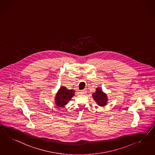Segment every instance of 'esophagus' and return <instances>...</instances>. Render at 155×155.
<instances>
[{
    "instance_id": "esophagus-1",
    "label": "esophagus",
    "mask_w": 155,
    "mask_h": 155,
    "mask_svg": "<svg viewBox=\"0 0 155 155\" xmlns=\"http://www.w3.org/2000/svg\"><path fill=\"white\" fill-rule=\"evenodd\" d=\"M86 92H87V90H86V89H84L83 90H81V91H80V93H81V94H85Z\"/></svg>"
}]
</instances>
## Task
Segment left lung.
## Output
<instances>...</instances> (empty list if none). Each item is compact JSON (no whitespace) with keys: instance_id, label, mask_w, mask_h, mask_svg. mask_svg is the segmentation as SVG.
I'll use <instances>...</instances> for the list:
<instances>
[{"instance_id":"obj_1","label":"left lung","mask_w":155,"mask_h":155,"mask_svg":"<svg viewBox=\"0 0 155 155\" xmlns=\"http://www.w3.org/2000/svg\"><path fill=\"white\" fill-rule=\"evenodd\" d=\"M94 100L100 107H104L108 103V96L100 87L96 88V91L92 95Z\"/></svg>"}]
</instances>
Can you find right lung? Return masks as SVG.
I'll list each match as a JSON object with an SVG mask.
<instances>
[{
    "label": "right lung",
    "instance_id": "right-lung-1",
    "mask_svg": "<svg viewBox=\"0 0 155 155\" xmlns=\"http://www.w3.org/2000/svg\"><path fill=\"white\" fill-rule=\"evenodd\" d=\"M74 93L75 91L72 89L69 90L65 86H61L54 97L55 104L58 107H64L71 100V97L75 94Z\"/></svg>",
    "mask_w": 155,
    "mask_h": 155
}]
</instances>
